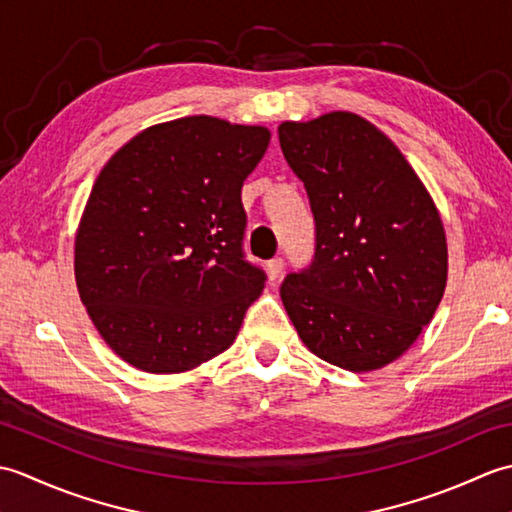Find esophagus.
<instances>
[{"mask_svg":"<svg viewBox=\"0 0 512 512\" xmlns=\"http://www.w3.org/2000/svg\"><path fill=\"white\" fill-rule=\"evenodd\" d=\"M266 268H268V277L275 281V279H279V277H281V273H284V259H281V257L270 259Z\"/></svg>","mask_w":512,"mask_h":512,"instance_id":"1","label":"esophagus"}]
</instances>
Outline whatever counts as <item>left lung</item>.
Listing matches in <instances>:
<instances>
[{"label": "left lung", "mask_w": 512, "mask_h": 512, "mask_svg": "<svg viewBox=\"0 0 512 512\" xmlns=\"http://www.w3.org/2000/svg\"><path fill=\"white\" fill-rule=\"evenodd\" d=\"M279 145L308 191L314 259L281 284L312 354L372 372L405 354L447 288V235L400 149L365 118L330 112L279 125Z\"/></svg>", "instance_id": "left-lung-1"}]
</instances>
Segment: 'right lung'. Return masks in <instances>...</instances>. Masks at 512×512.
Segmentation results:
<instances>
[{"label":"right lung","instance_id":"obj_1","mask_svg":"<svg viewBox=\"0 0 512 512\" xmlns=\"http://www.w3.org/2000/svg\"><path fill=\"white\" fill-rule=\"evenodd\" d=\"M270 143L259 125L184 116L107 160L74 239V277L103 341L149 374L233 345L266 273L244 259L242 184Z\"/></svg>","mask_w":512,"mask_h":512}]
</instances>
